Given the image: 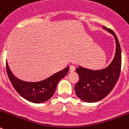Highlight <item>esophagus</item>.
Wrapping results in <instances>:
<instances>
[{"instance_id":"1","label":"esophagus","mask_w":129,"mask_h":129,"mask_svg":"<svg viewBox=\"0 0 129 129\" xmlns=\"http://www.w3.org/2000/svg\"><path fill=\"white\" fill-rule=\"evenodd\" d=\"M75 70H76V67H75L74 65H70V71L71 72H74Z\"/></svg>"}]
</instances>
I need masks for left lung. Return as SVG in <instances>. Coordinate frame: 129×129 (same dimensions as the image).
I'll list each match as a JSON object with an SVG mask.
<instances>
[{"label": "left lung", "mask_w": 129, "mask_h": 129, "mask_svg": "<svg viewBox=\"0 0 129 129\" xmlns=\"http://www.w3.org/2000/svg\"><path fill=\"white\" fill-rule=\"evenodd\" d=\"M103 28L114 35L116 40V53L113 61L104 69L92 70L79 67L76 68L79 79L75 85L79 98L88 103H94L105 98L113 89L119 79L121 66V52L116 34L110 28Z\"/></svg>", "instance_id": "8db88e82"}]
</instances>
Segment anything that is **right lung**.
Here are the masks:
<instances>
[{
  "instance_id": "right-lung-1",
  "label": "right lung",
  "mask_w": 129,
  "mask_h": 129,
  "mask_svg": "<svg viewBox=\"0 0 129 129\" xmlns=\"http://www.w3.org/2000/svg\"><path fill=\"white\" fill-rule=\"evenodd\" d=\"M69 67L55 73L48 78L38 82H27L16 77L10 70L6 62V72L15 90L22 98L34 103L48 101L54 94L59 81L68 73Z\"/></svg>"
}]
</instances>
